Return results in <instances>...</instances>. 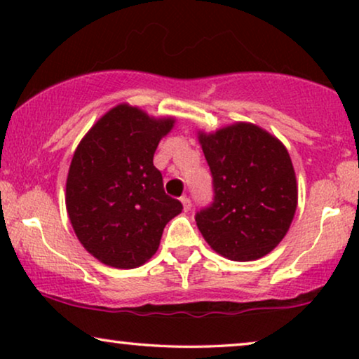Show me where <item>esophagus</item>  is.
<instances>
[{"label":"esophagus","instance_id":"1","mask_svg":"<svg viewBox=\"0 0 359 359\" xmlns=\"http://www.w3.org/2000/svg\"><path fill=\"white\" fill-rule=\"evenodd\" d=\"M181 204H183V209L186 210V212L191 209V199L188 198V196H183V198H181Z\"/></svg>","mask_w":359,"mask_h":359}]
</instances>
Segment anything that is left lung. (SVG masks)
<instances>
[{
  "instance_id": "obj_1",
  "label": "left lung",
  "mask_w": 359,
  "mask_h": 359,
  "mask_svg": "<svg viewBox=\"0 0 359 359\" xmlns=\"http://www.w3.org/2000/svg\"><path fill=\"white\" fill-rule=\"evenodd\" d=\"M212 173L214 201L196 214L210 248L235 262L268 255L287 233L297 208V183L286 147L262 127L237 122L199 132Z\"/></svg>"
}]
</instances>
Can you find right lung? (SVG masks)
Masks as SVG:
<instances>
[{"label":"right lung","mask_w":359,"mask_h":359,"mask_svg":"<svg viewBox=\"0 0 359 359\" xmlns=\"http://www.w3.org/2000/svg\"><path fill=\"white\" fill-rule=\"evenodd\" d=\"M173 117L155 119L119 104L83 137L67 178V212L88 253L107 266L132 269L154 257L165 225L183 209L154 166Z\"/></svg>","instance_id":"1"}]
</instances>
